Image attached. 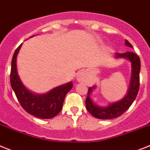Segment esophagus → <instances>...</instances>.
<instances>
[{
  "instance_id": "1",
  "label": "esophagus",
  "mask_w": 150,
  "mask_h": 150,
  "mask_svg": "<svg viewBox=\"0 0 150 150\" xmlns=\"http://www.w3.org/2000/svg\"><path fill=\"white\" fill-rule=\"evenodd\" d=\"M86 74L85 71H80L78 73L77 76H76V80L78 82H83L84 80H86Z\"/></svg>"
}]
</instances>
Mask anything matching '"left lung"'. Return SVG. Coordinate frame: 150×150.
Returning <instances> with one entry per match:
<instances>
[{
  "mask_svg": "<svg viewBox=\"0 0 150 150\" xmlns=\"http://www.w3.org/2000/svg\"><path fill=\"white\" fill-rule=\"evenodd\" d=\"M125 45L133 48V46L128 40H125ZM115 59H126L130 63L131 76L129 88L123 98L121 100L109 103L106 106H100L95 103L91 98L93 91L96 89V86L89 87L87 96L86 99V110L92 116L100 120H110L117 118L127 110L132 105L138 94L139 89V72H140V60L139 57L133 52H126L124 54L116 53Z\"/></svg>",
  "mask_w": 150,
  "mask_h": 150,
  "instance_id": "obj_1",
  "label": "left lung"
}]
</instances>
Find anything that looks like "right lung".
Segmentation results:
<instances>
[{"instance_id": "obj_1", "label": "right lung", "mask_w": 150, "mask_h": 150, "mask_svg": "<svg viewBox=\"0 0 150 150\" xmlns=\"http://www.w3.org/2000/svg\"><path fill=\"white\" fill-rule=\"evenodd\" d=\"M21 46L22 44L16 49L11 61V87L15 93L20 104L28 113L40 119L54 118L61 111L64 98L72 89L73 82L70 81L54 87L41 94L30 91L24 86L17 72V58Z\"/></svg>"}]
</instances>
